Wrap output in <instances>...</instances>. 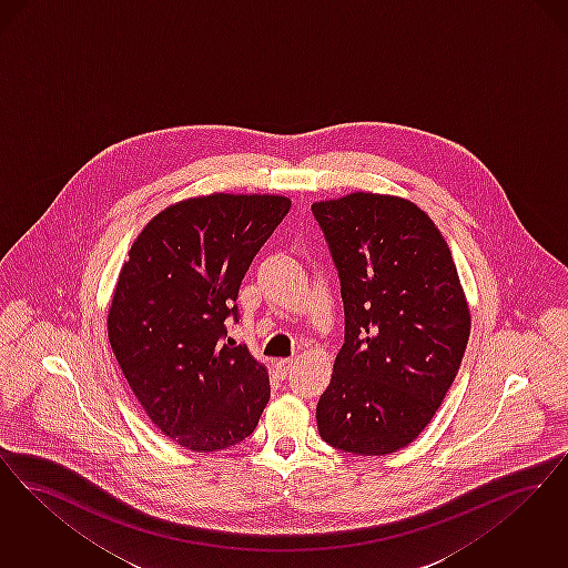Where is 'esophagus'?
Here are the masks:
<instances>
[{
    "label": "esophagus",
    "mask_w": 568,
    "mask_h": 568,
    "mask_svg": "<svg viewBox=\"0 0 568 568\" xmlns=\"http://www.w3.org/2000/svg\"><path fill=\"white\" fill-rule=\"evenodd\" d=\"M275 369L282 377H286L291 371L295 369V361L293 358H280V361H275Z\"/></svg>",
    "instance_id": "34e87169"
}]
</instances>
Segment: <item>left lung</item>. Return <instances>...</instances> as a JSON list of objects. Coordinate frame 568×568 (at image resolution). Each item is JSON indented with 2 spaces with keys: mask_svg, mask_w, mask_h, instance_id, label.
<instances>
[{
  "mask_svg": "<svg viewBox=\"0 0 568 568\" xmlns=\"http://www.w3.org/2000/svg\"><path fill=\"white\" fill-rule=\"evenodd\" d=\"M342 284L344 346L316 419L328 445L384 456L412 444L460 369L470 316L433 221L405 199L352 193L312 205Z\"/></svg>",
  "mask_w": 568,
  "mask_h": 568,
  "instance_id": "1",
  "label": "left lung"
}]
</instances>
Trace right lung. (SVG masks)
I'll list each match as a JSON object with an SVG mask.
<instances>
[{
    "label": "right lung",
    "instance_id": "add662e5",
    "mask_svg": "<svg viewBox=\"0 0 568 568\" xmlns=\"http://www.w3.org/2000/svg\"><path fill=\"white\" fill-rule=\"evenodd\" d=\"M277 195L186 199L129 250L108 337L144 412L175 444L219 452L244 442L270 400L267 369L226 339L256 252L288 214Z\"/></svg>",
    "mask_w": 568,
    "mask_h": 568
}]
</instances>
